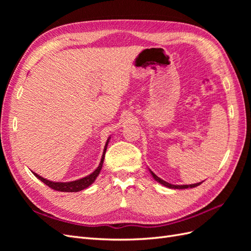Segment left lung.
I'll return each mask as SVG.
<instances>
[{
    "label": "left lung",
    "instance_id": "left-lung-1",
    "mask_svg": "<svg viewBox=\"0 0 251 251\" xmlns=\"http://www.w3.org/2000/svg\"><path fill=\"white\" fill-rule=\"evenodd\" d=\"M151 175H153L154 179H155L157 182H159V183H161L162 185H164V186H166V187H170V188H177V189H183V188H188V187L193 188V187L198 186V185H200V184L202 183V182H199V183L189 184V185H174V184H171V183H169V182H165L164 180L160 179V178H159L158 176H156V175H155L153 172H151Z\"/></svg>",
    "mask_w": 251,
    "mask_h": 251
}]
</instances>
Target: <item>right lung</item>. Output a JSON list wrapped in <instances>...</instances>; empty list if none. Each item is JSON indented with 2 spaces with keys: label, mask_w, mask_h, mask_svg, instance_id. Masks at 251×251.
<instances>
[{
  "label": "right lung",
  "mask_w": 251,
  "mask_h": 251,
  "mask_svg": "<svg viewBox=\"0 0 251 251\" xmlns=\"http://www.w3.org/2000/svg\"><path fill=\"white\" fill-rule=\"evenodd\" d=\"M108 142H109V139L107 141V143H105V147H104V150H103V154H102V157H101V161L100 163V165H98V168L91 174L89 175V176L82 178V179H79V180H76V181H71V182H52V181H49L47 179H44L43 177L39 176V175L33 173L34 176L40 179L42 182H44L45 184H46L47 186H49L50 188L54 189V191H58V192H67V193H76V192H79V191H82V189L87 188L89 185H91L93 183V182L95 181L96 177L98 176V174L100 173V170L102 168V163H103V159H104V155H105V151H107V146H108Z\"/></svg>",
  "instance_id": "obj_1"
}]
</instances>
